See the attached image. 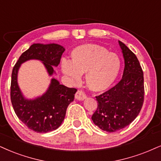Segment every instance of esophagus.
Segmentation results:
<instances>
[{"label":"esophagus","instance_id":"esophagus-1","mask_svg":"<svg viewBox=\"0 0 161 161\" xmlns=\"http://www.w3.org/2000/svg\"><path fill=\"white\" fill-rule=\"evenodd\" d=\"M75 99H77V100L83 101L86 98V96L84 92H82V91L80 90H78L76 92V94H75Z\"/></svg>","mask_w":161,"mask_h":161}]
</instances>
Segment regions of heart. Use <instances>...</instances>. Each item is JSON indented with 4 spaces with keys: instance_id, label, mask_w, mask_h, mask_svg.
<instances>
[{
    "instance_id": "b5f03b06",
    "label": "heart",
    "mask_w": 161,
    "mask_h": 161,
    "mask_svg": "<svg viewBox=\"0 0 161 161\" xmlns=\"http://www.w3.org/2000/svg\"><path fill=\"white\" fill-rule=\"evenodd\" d=\"M121 60L115 53L96 44H84L71 52V60L63 59L61 71L73 80H80L86 73V84L90 90L104 92L114 85L119 75Z\"/></svg>"
}]
</instances>
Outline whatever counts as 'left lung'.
I'll list each match as a JSON object with an SVG mask.
<instances>
[{
  "mask_svg": "<svg viewBox=\"0 0 161 161\" xmlns=\"http://www.w3.org/2000/svg\"><path fill=\"white\" fill-rule=\"evenodd\" d=\"M125 62L122 78L116 86L96 97L98 108L92 116L94 124L107 132L130 125L140 114L144 100L143 72L137 57L119 41Z\"/></svg>",
  "mask_w": 161,
  "mask_h": 161,
  "instance_id": "obj_1",
  "label": "left lung"
}]
</instances>
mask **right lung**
Returning <instances> with one entry per match:
<instances>
[{"label": "right lung", "instance_id": "add662e5", "mask_svg": "<svg viewBox=\"0 0 161 161\" xmlns=\"http://www.w3.org/2000/svg\"><path fill=\"white\" fill-rule=\"evenodd\" d=\"M65 49L56 43H34L19 57L12 72L11 102L18 118L27 128L37 133H47L61 125L69 104L74 101L77 90L59 84L53 77L47 90L34 98L25 96L18 83V74L21 64L31 59L42 63L49 77L56 75L57 67Z\"/></svg>", "mask_w": 161, "mask_h": 161}]
</instances>
